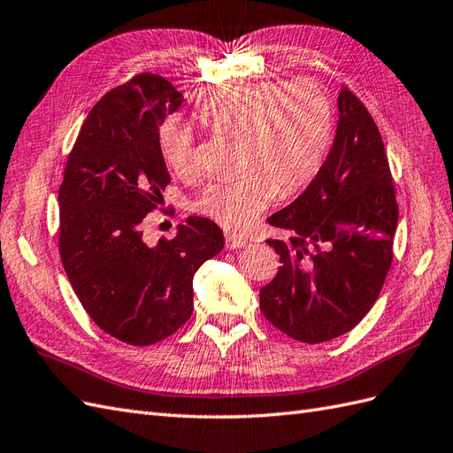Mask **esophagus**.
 Segmentation results:
<instances>
[{
    "mask_svg": "<svg viewBox=\"0 0 453 453\" xmlns=\"http://www.w3.org/2000/svg\"><path fill=\"white\" fill-rule=\"evenodd\" d=\"M247 245H249V239H245V237L235 235V234H227V235H226V247H227L229 250L242 249V247H247Z\"/></svg>",
    "mask_w": 453,
    "mask_h": 453,
    "instance_id": "34e87169",
    "label": "esophagus"
}]
</instances>
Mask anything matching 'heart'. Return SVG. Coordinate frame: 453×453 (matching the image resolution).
Masks as SVG:
<instances>
[{"mask_svg":"<svg viewBox=\"0 0 453 453\" xmlns=\"http://www.w3.org/2000/svg\"><path fill=\"white\" fill-rule=\"evenodd\" d=\"M195 114L216 132L241 135L237 176L206 185L195 208L226 229L247 227L275 195H293L316 176L331 145L333 105L311 80L227 84L208 91ZM158 149L176 172L193 166V134L180 119L158 127Z\"/></svg>","mask_w":453,"mask_h":453,"instance_id":"b5f03b06","label":"heart"}]
</instances>
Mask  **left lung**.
<instances>
[{"instance_id":"8db88e82","label":"left lung","mask_w":453,"mask_h":453,"mask_svg":"<svg viewBox=\"0 0 453 453\" xmlns=\"http://www.w3.org/2000/svg\"><path fill=\"white\" fill-rule=\"evenodd\" d=\"M337 109L326 162L291 204L268 218L285 237L268 241L281 265L260 288V310L272 326L308 344L337 339L365 318L390 270L398 226L373 119L346 88Z\"/></svg>"}]
</instances>
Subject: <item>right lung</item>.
Wrapping results in <instances>:
<instances>
[{
	"label": "right lung",
	"instance_id": "right-lung-1",
	"mask_svg": "<svg viewBox=\"0 0 453 453\" xmlns=\"http://www.w3.org/2000/svg\"><path fill=\"white\" fill-rule=\"evenodd\" d=\"M183 103L157 74H139L91 109L59 189V249L84 310L134 346L176 333L193 311V277L224 249L212 219L189 216L176 237L143 241V218L170 183L158 127Z\"/></svg>",
	"mask_w": 453,
	"mask_h": 453
}]
</instances>
